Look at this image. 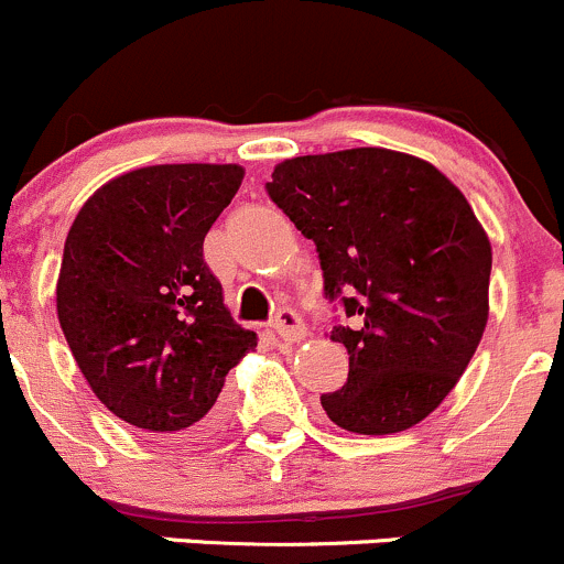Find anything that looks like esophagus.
Listing matches in <instances>:
<instances>
[{
	"instance_id": "esophagus-1",
	"label": "esophagus",
	"mask_w": 564,
	"mask_h": 564,
	"mask_svg": "<svg viewBox=\"0 0 564 564\" xmlns=\"http://www.w3.org/2000/svg\"><path fill=\"white\" fill-rule=\"evenodd\" d=\"M274 332L284 343H301L306 337L304 321L293 310H280V315L274 317Z\"/></svg>"
}]
</instances>
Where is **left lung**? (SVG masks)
<instances>
[{
	"label": "left lung",
	"mask_w": 564,
	"mask_h": 564,
	"mask_svg": "<svg viewBox=\"0 0 564 564\" xmlns=\"http://www.w3.org/2000/svg\"><path fill=\"white\" fill-rule=\"evenodd\" d=\"M265 188L315 241L323 290L350 317L332 328L348 381L321 398L328 420L361 436L420 425L488 323L494 254L469 199L431 161L387 148L284 159Z\"/></svg>",
	"instance_id": "1"
}]
</instances>
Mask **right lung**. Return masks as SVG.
I'll return each instance as SVG.
<instances>
[{
    "instance_id": "right-lung-1",
    "label": "right lung",
    "mask_w": 564,
    "mask_h": 564,
    "mask_svg": "<svg viewBox=\"0 0 564 564\" xmlns=\"http://www.w3.org/2000/svg\"><path fill=\"white\" fill-rule=\"evenodd\" d=\"M241 181L238 164L131 170L82 205L65 238L59 326L95 398L139 431L214 433L227 372L258 345L203 260Z\"/></svg>"
}]
</instances>
